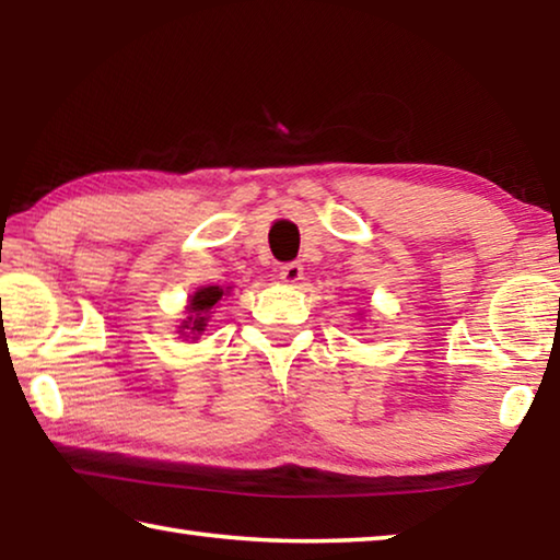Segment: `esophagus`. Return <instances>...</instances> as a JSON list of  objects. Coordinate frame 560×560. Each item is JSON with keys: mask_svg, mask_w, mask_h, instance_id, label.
I'll return each instance as SVG.
<instances>
[{"mask_svg": "<svg viewBox=\"0 0 560 560\" xmlns=\"http://www.w3.org/2000/svg\"><path fill=\"white\" fill-rule=\"evenodd\" d=\"M279 279L283 283H299L303 279V267L299 261H291V264H283L279 269Z\"/></svg>", "mask_w": 560, "mask_h": 560, "instance_id": "34e87169", "label": "esophagus"}]
</instances>
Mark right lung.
<instances>
[{
	"mask_svg": "<svg viewBox=\"0 0 560 560\" xmlns=\"http://www.w3.org/2000/svg\"><path fill=\"white\" fill-rule=\"evenodd\" d=\"M224 296V289L220 287H205L195 293L192 299H189V316L187 320H183V326L179 328H187L189 334H202L205 326H207V311L214 308V303Z\"/></svg>",
	"mask_w": 560,
	"mask_h": 560,
	"instance_id": "obj_1",
	"label": "right lung"
}]
</instances>
